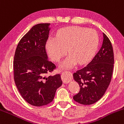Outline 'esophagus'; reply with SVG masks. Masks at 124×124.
Returning <instances> with one entry per match:
<instances>
[{"mask_svg":"<svg viewBox=\"0 0 124 124\" xmlns=\"http://www.w3.org/2000/svg\"><path fill=\"white\" fill-rule=\"evenodd\" d=\"M62 81H63L64 83H65V84H67V83H69V82H70L72 79L71 78H69V79L65 78L63 77V76H62Z\"/></svg>","mask_w":124,"mask_h":124,"instance_id":"obj_1","label":"esophagus"}]
</instances>
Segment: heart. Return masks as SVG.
<instances>
[{
	"label": "heart",
	"mask_w": 124,
	"mask_h": 124,
	"mask_svg": "<svg viewBox=\"0 0 124 124\" xmlns=\"http://www.w3.org/2000/svg\"><path fill=\"white\" fill-rule=\"evenodd\" d=\"M99 36L96 30L80 26L62 28L56 36L47 40L46 49L49 57L54 62L67 53L70 55L62 62L61 66L70 68L79 62L83 64L90 62L96 53L99 45Z\"/></svg>",
	"instance_id": "obj_1"
}]
</instances>
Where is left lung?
Returning a JSON list of instances; mask_svg holds the SVG:
<instances>
[{
  "label": "left lung",
  "mask_w": 124,
  "mask_h": 124,
  "mask_svg": "<svg viewBox=\"0 0 124 124\" xmlns=\"http://www.w3.org/2000/svg\"><path fill=\"white\" fill-rule=\"evenodd\" d=\"M114 54L110 40L103 33L101 48L88 64L73 73L80 91L73 96L76 102L90 105L98 101L108 89L113 70Z\"/></svg>",
  "instance_id": "8db88e82"
}]
</instances>
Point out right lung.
Instances as JSON below:
<instances>
[{
  "instance_id": "add662e5",
  "label": "right lung",
  "mask_w": 124,
  "mask_h": 124,
  "mask_svg": "<svg viewBox=\"0 0 124 124\" xmlns=\"http://www.w3.org/2000/svg\"><path fill=\"white\" fill-rule=\"evenodd\" d=\"M49 23L34 25L19 42L14 59V79L22 97L31 105L40 107L52 102L62 85L60 74L46 76L56 69L48 59L46 43Z\"/></svg>"
}]
</instances>
